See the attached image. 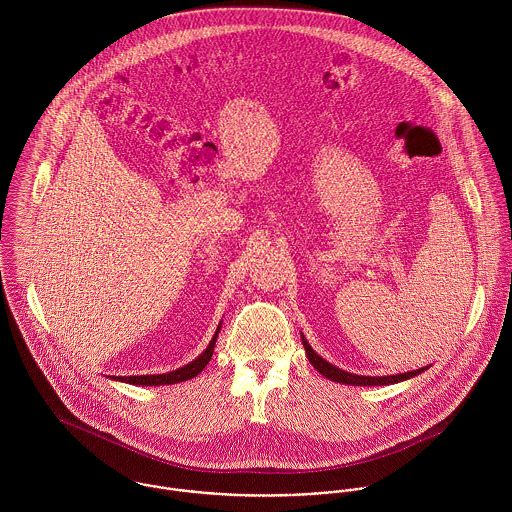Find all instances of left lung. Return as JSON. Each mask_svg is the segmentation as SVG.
I'll return each mask as SVG.
<instances>
[{
    "instance_id": "obj_1",
    "label": "left lung",
    "mask_w": 512,
    "mask_h": 512,
    "mask_svg": "<svg viewBox=\"0 0 512 512\" xmlns=\"http://www.w3.org/2000/svg\"><path fill=\"white\" fill-rule=\"evenodd\" d=\"M301 341H303V347H305V353H307V359L309 363L315 366L325 378L333 380V382H339V384H351V386H386V384H396V382H402V380H408V378H414L418 376L420 372L428 370V366L424 368H416L412 372H400V374H390V376H363V374H353V372H347L339 366L331 365L327 363L323 357H319L311 345L307 343V339L303 337L301 333Z\"/></svg>"
}]
</instances>
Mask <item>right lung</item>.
I'll list each match as a JSON object with an SVG mask.
<instances>
[{"label": "right lung", "instance_id": "1", "mask_svg": "<svg viewBox=\"0 0 512 512\" xmlns=\"http://www.w3.org/2000/svg\"><path fill=\"white\" fill-rule=\"evenodd\" d=\"M220 323L217 327V333L213 335L211 343L207 345V349L195 359L191 361L189 365L181 366L177 370H171V372H163V374H140V376H118L114 380H120V382H128V384H136V386H161V384H177V382H183V380H189L193 376H197L205 366L209 365L211 357H213V351H215V343H217V337H219Z\"/></svg>", "mask_w": 512, "mask_h": 512}]
</instances>
